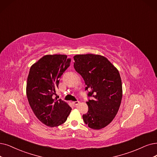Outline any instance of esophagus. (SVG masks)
Returning <instances> with one entry per match:
<instances>
[{"mask_svg": "<svg viewBox=\"0 0 157 157\" xmlns=\"http://www.w3.org/2000/svg\"><path fill=\"white\" fill-rule=\"evenodd\" d=\"M73 104H74V105H78V104H80V102H79V101H76V102H73Z\"/></svg>", "mask_w": 157, "mask_h": 157, "instance_id": "34e87169", "label": "esophagus"}]
</instances>
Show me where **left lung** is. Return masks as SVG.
Listing matches in <instances>:
<instances>
[{
    "instance_id": "1",
    "label": "left lung",
    "mask_w": 157,
    "mask_h": 157,
    "mask_svg": "<svg viewBox=\"0 0 157 157\" xmlns=\"http://www.w3.org/2000/svg\"><path fill=\"white\" fill-rule=\"evenodd\" d=\"M74 67L89 90L88 111L83 120L89 128L100 129L109 124L117 114L122 98V80L118 70L100 55H76Z\"/></svg>"
}]
</instances>
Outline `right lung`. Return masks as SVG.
<instances>
[{
	"label": "right lung",
	"instance_id": "obj_1",
	"mask_svg": "<svg viewBox=\"0 0 157 157\" xmlns=\"http://www.w3.org/2000/svg\"><path fill=\"white\" fill-rule=\"evenodd\" d=\"M66 55H46L31 66L26 95L35 115L46 126L57 127L64 123L71 108L61 99L53 98L62 75L70 66Z\"/></svg>",
	"mask_w": 157,
	"mask_h": 157
}]
</instances>
